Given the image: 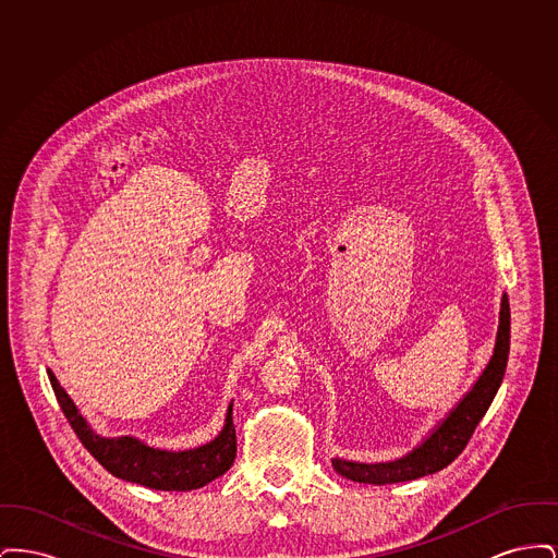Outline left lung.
Wrapping results in <instances>:
<instances>
[{"instance_id":"obj_1","label":"left lung","mask_w":558,"mask_h":558,"mask_svg":"<svg viewBox=\"0 0 558 558\" xmlns=\"http://www.w3.org/2000/svg\"><path fill=\"white\" fill-rule=\"evenodd\" d=\"M508 351H510V307H508V296L505 294L502 310H500L498 339H496L494 355L487 368L478 376L473 391H469L466 398L458 403V408L451 410L450 416L433 430V435L426 439L425 444L396 462L362 464V462H347V460L335 458L332 460L335 471L355 483L389 485V483L433 475L446 469L466 448L469 439L477 428L478 421L485 416L487 408L496 398L505 378Z\"/></svg>"}]
</instances>
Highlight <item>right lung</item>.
Returning a JSON list of instances; mask_svg holds the SVG:
<instances>
[{
  "instance_id": "right-lung-1",
  "label": "right lung",
  "mask_w": 558,
  "mask_h": 558,
  "mask_svg": "<svg viewBox=\"0 0 558 558\" xmlns=\"http://www.w3.org/2000/svg\"><path fill=\"white\" fill-rule=\"evenodd\" d=\"M48 376L60 410L64 412L69 425L73 426L81 444L114 477L140 483L153 489L187 492L211 483L213 478L221 477L234 464L236 428L232 423V405L228 410L221 435L211 444L187 451L155 450L133 437L105 439L96 435L81 416L75 403L66 396V391L58 385L52 371H48Z\"/></svg>"
}]
</instances>
